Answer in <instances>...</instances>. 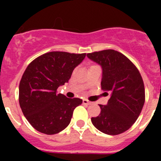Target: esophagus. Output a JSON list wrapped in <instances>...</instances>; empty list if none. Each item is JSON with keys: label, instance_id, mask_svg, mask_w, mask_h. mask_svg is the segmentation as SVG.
Segmentation results:
<instances>
[{"label": "esophagus", "instance_id": "1", "mask_svg": "<svg viewBox=\"0 0 161 161\" xmlns=\"http://www.w3.org/2000/svg\"><path fill=\"white\" fill-rule=\"evenodd\" d=\"M83 104H86V105H90V104H91V103L88 100V99H83Z\"/></svg>", "mask_w": 161, "mask_h": 161}]
</instances>
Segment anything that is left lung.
I'll list each match as a JSON object with an SVG mask.
<instances>
[{
    "instance_id": "8db88e82",
    "label": "left lung",
    "mask_w": 161,
    "mask_h": 161,
    "mask_svg": "<svg viewBox=\"0 0 161 161\" xmlns=\"http://www.w3.org/2000/svg\"><path fill=\"white\" fill-rule=\"evenodd\" d=\"M87 56L102 67L101 88L110 92L107 105L99 104L100 114L91 121L106 135L122 134L137 120L145 103L142 77L135 64L119 52L108 49Z\"/></svg>"
}]
</instances>
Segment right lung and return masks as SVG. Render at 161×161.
Masks as SVG:
<instances>
[{"label": "right lung", "instance_id": "obj_1", "mask_svg": "<svg viewBox=\"0 0 161 161\" xmlns=\"http://www.w3.org/2000/svg\"><path fill=\"white\" fill-rule=\"evenodd\" d=\"M86 53L50 52L31 62L19 84V103L32 127L46 135H55L71 121L73 110L83 103L57 93L59 86L70 79L73 69Z\"/></svg>", "mask_w": 161, "mask_h": 161}]
</instances>
